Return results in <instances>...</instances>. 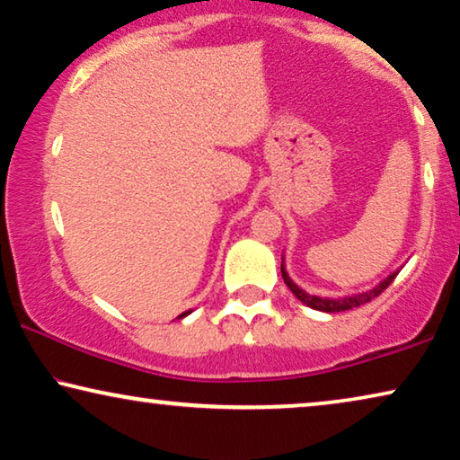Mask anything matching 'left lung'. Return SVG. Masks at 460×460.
Here are the masks:
<instances>
[{"label": "left lung", "instance_id": "1", "mask_svg": "<svg viewBox=\"0 0 460 460\" xmlns=\"http://www.w3.org/2000/svg\"><path fill=\"white\" fill-rule=\"evenodd\" d=\"M280 272H283V279L289 289L293 291V296H296L301 304H305L307 307H312V310H320V312H345V310H353V307H359L363 304H367V301H372L374 297H378L380 293L386 289V287L393 283L396 274L399 270L390 274L382 280L380 285H376L374 289H369L366 293H358V296H349V297H318V296H310V293H305L304 289H299V287L293 283L289 274L285 270V264H280Z\"/></svg>", "mask_w": 460, "mask_h": 460}]
</instances>
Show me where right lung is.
Returning a JSON list of instances; mask_svg holds the SVG:
<instances>
[{
    "mask_svg": "<svg viewBox=\"0 0 460 460\" xmlns=\"http://www.w3.org/2000/svg\"><path fill=\"white\" fill-rule=\"evenodd\" d=\"M188 314H190V312H183V314H181V316H180V318H183V316H188Z\"/></svg>",
    "mask_w": 460,
    "mask_h": 460,
    "instance_id": "add662e5",
    "label": "right lung"
}]
</instances>
